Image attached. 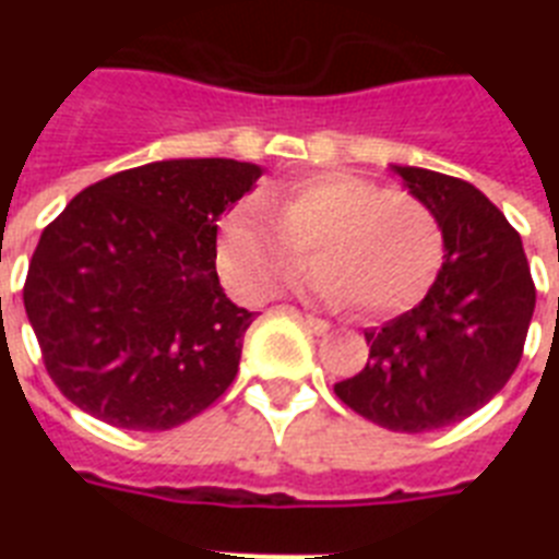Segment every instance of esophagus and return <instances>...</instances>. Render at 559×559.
<instances>
[{
  "label": "esophagus",
  "mask_w": 559,
  "mask_h": 559,
  "mask_svg": "<svg viewBox=\"0 0 559 559\" xmlns=\"http://www.w3.org/2000/svg\"><path fill=\"white\" fill-rule=\"evenodd\" d=\"M305 324L310 328V333H316V336H324V333L331 331V324L324 322V319H316V316H305Z\"/></svg>",
  "instance_id": "34e87169"
}]
</instances>
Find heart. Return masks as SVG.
Listing matches in <instances>:
<instances>
[{
	"instance_id": "b5f03b06",
	"label": "heart",
	"mask_w": 559,
	"mask_h": 559,
	"mask_svg": "<svg viewBox=\"0 0 559 559\" xmlns=\"http://www.w3.org/2000/svg\"><path fill=\"white\" fill-rule=\"evenodd\" d=\"M305 246L316 261L307 293L368 319L420 301L443 263L441 223L426 202L354 174H316L228 211L217 266L237 296L263 301L301 266Z\"/></svg>"
}]
</instances>
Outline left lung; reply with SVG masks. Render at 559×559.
Returning a JSON list of instances; mask_svg holds the SVG:
<instances>
[{
    "instance_id": "left-lung-1",
    "label": "left lung",
    "mask_w": 559,
    "mask_h": 559,
    "mask_svg": "<svg viewBox=\"0 0 559 559\" xmlns=\"http://www.w3.org/2000/svg\"><path fill=\"white\" fill-rule=\"evenodd\" d=\"M441 223L443 263L420 305L377 331L366 368L333 385L391 432H432L499 394L522 359L537 289L516 228L476 186L391 165Z\"/></svg>"
}]
</instances>
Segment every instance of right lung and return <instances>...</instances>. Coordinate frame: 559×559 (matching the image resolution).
<instances>
[{"instance_id": "right-lung-1", "label": "right lung", "mask_w": 559, "mask_h": 559, "mask_svg": "<svg viewBox=\"0 0 559 559\" xmlns=\"http://www.w3.org/2000/svg\"><path fill=\"white\" fill-rule=\"evenodd\" d=\"M263 170L165 159L83 188L48 223L22 289L48 377L104 424L162 432L235 380L254 313L217 278V219Z\"/></svg>"}]
</instances>
